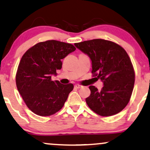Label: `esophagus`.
Here are the masks:
<instances>
[{
  "instance_id": "1",
  "label": "esophagus",
  "mask_w": 150,
  "mask_h": 150,
  "mask_svg": "<svg viewBox=\"0 0 150 150\" xmlns=\"http://www.w3.org/2000/svg\"><path fill=\"white\" fill-rule=\"evenodd\" d=\"M74 87H75V88H76V89H80V88H81V87H82V85L76 84V85H74Z\"/></svg>"
}]
</instances>
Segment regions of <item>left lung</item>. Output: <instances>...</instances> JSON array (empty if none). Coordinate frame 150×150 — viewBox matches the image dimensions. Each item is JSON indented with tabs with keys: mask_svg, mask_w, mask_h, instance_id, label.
I'll list each match as a JSON object with an SVG mask.
<instances>
[{
	"mask_svg": "<svg viewBox=\"0 0 150 150\" xmlns=\"http://www.w3.org/2000/svg\"><path fill=\"white\" fill-rule=\"evenodd\" d=\"M74 45L92 60L93 76L103 81L100 91L93 85L89 87L91 94L86 98L87 105L101 116L119 113L129 103L135 81L134 69L127 53L119 45L104 39Z\"/></svg>",
	"mask_w": 150,
	"mask_h": 150,
	"instance_id": "obj_1",
	"label": "left lung"
}]
</instances>
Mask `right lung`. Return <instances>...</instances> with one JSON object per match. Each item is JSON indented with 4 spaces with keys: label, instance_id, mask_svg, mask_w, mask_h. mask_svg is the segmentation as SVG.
<instances>
[{
    "label": "right lung",
    "instance_id": "add662e5",
    "mask_svg": "<svg viewBox=\"0 0 150 150\" xmlns=\"http://www.w3.org/2000/svg\"><path fill=\"white\" fill-rule=\"evenodd\" d=\"M75 50L70 43L49 40L38 42L23 54L16 83L26 105L34 114L49 116L63 107L74 85L52 81V75L61 69L62 59Z\"/></svg>",
    "mask_w": 150,
    "mask_h": 150
}]
</instances>
